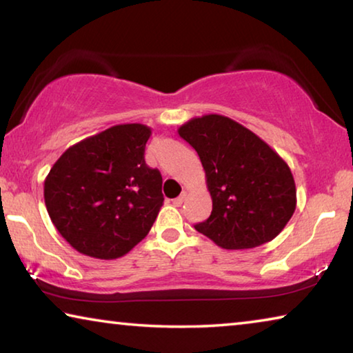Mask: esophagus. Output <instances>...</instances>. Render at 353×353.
<instances>
[{"label":"esophagus","instance_id":"34e87169","mask_svg":"<svg viewBox=\"0 0 353 353\" xmlns=\"http://www.w3.org/2000/svg\"><path fill=\"white\" fill-rule=\"evenodd\" d=\"M185 198H187V191H182V194H181V196H177L176 199H172V204H174L176 207H181V205L183 204Z\"/></svg>","mask_w":353,"mask_h":353}]
</instances>
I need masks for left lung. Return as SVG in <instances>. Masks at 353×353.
<instances>
[{"label":"left lung","mask_w":353,"mask_h":353,"mask_svg":"<svg viewBox=\"0 0 353 353\" xmlns=\"http://www.w3.org/2000/svg\"><path fill=\"white\" fill-rule=\"evenodd\" d=\"M198 152L213 208L194 225L223 249H252L276 238L296 210L288 163L252 130L210 113L177 129Z\"/></svg>","instance_id":"obj_1"}]
</instances>
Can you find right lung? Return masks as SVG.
<instances>
[{"label": "right lung", "instance_id": "obj_1", "mask_svg": "<svg viewBox=\"0 0 353 353\" xmlns=\"http://www.w3.org/2000/svg\"><path fill=\"white\" fill-rule=\"evenodd\" d=\"M151 128L118 124L70 146L45 179L52 224L77 252L101 260L126 255L163 205L162 174L145 162Z\"/></svg>", "mask_w": 353, "mask_h": 353}]
</instances>
